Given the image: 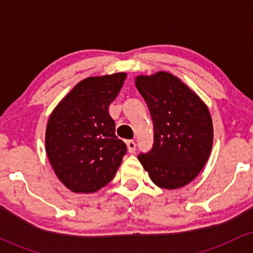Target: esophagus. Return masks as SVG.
I'll list each match as a JSON object with an SVG mask.
<instances>
[{"label": "esophagus", "mask_w": 253, "mask_h": 253, "mask_svg": "<svg viewBox=\"0 0 253 253\" xmlns=\"http://www.w3.org/2000/svg\"><path fill=\"white\" fill-rule=\"evenodd\" d=\"M126 145H127V149H128V152L129 153H133L135 151V147H136V144L134 143L133 140H127L126 141Z\"/></svg>", "instance_id": "34e87169"}]
</instances>
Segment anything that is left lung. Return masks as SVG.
<instances>
[{
	"instance_id": "8db88e82",
	"label": "left lung",
	"mask_w": 253,
	"mask_h": 253,
	"mask_svg": "<svg viewBox=\"0 0 253 253\" xmlns=\"http://www.w3.org/2000/svg\"><path fill=\"white\" fill-rule=\"evenodd\" d=\"M135 86L149 107L153 145L138 156L150 178L164 189L187 185L199 175L213 146L207 106L179 78L165 71L138 76Z\"/></svg>"
}]
</instances>
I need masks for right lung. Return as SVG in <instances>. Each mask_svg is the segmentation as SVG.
<instances>
[{
    "instance_id": "obj_1",
    "label": "right lung",
    "mask_w": 253,
    "mask_h": 253,
    "mask_svg": "<svg viewBox=\"0 0 253 253\" xmlns=\"http://www.w3.org/2000/svg\"><path fill=\"white\" fill-rule=\"evenodd\" d=\"M126 76L118 72L81 81L48 119V161L60 182L74 193H95L108 184L126 155V144L115 135L108 113Z\"/></svg>"
}]
</instances>
